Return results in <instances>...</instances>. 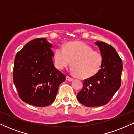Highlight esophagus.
I'll return each instance as SVG.
<instances>
[{"mask_svg":"<svg viewBox=\"0 0 134 134\" xmlns=\"http://www.w3.org/2000/svg\"><path fill=\"white\" fill-rule=\"evenodd\" d=\"M66 80L68 81H72L74 80V79L73 78L70 77H69V76H67L66 77Z\"/></svg>","mask_w":134,"mask_h":134,"instance_id":"1","label":"esophagus"}]
</instances>
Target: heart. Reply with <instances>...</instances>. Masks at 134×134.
I'll use <instances>...</instances> for the list:
<instances>
[{
    "label": "heart",
    "instance_id": "b5f03b06",
    "mask_svg": "<svg viewBox=\"0 0 134 134\" xmlns=\"http://www.w3.org/2000/svg\"><path fill=\"white\" fill-rule=\"evenodd\" d=\"M56 66L60 69L71 64L73 72L82 79L91 77L100 70L103 63L101 55L93 50L90 45L82 41H72L64 48H57L54 53Z\"/></svg>",
    "mask_w": 134,
    "mask_h": 134
}]
</instances>
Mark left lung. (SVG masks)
Segmentation results:
<instances>
[{"label": "left lung", "instance_id": "1", "mask_svg": "<svg viewBox=\"0 0 134 134\" xmlns=\"http://www.w3.org/2000/svg\"><path fill=\"white\" fill-rule=\"evenodd\" d=\"M103 58L101 69L96 74L84 80L77 100L88 107L103 106L111 99L121 85L122 60L115 49L102 41H96Z\"/></svg>", "mask_w": 134, "mask_h": 134}]
</instances>
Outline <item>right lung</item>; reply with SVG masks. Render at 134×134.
<instances>
[{"instance_id":"right-lung-1","label":"right lung","mask_w":134,"mask_h":134,"mask_svg":"<svg viewBox=\"0 0 134 134\" xmlns=\"http://www.w3.org/2000/svg\"><path fill=\"white\" fill-rule=\"evenodd\" d=\"M52 44L46 38L29 41L17 53L13 69V82L24 102L43 107L55 100L58 86L65 76L55 67Z\"/></svg>"}]
</instances>
